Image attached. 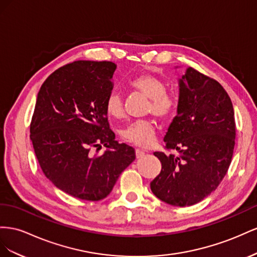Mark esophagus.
Instances as JSON below:
<instances>
[{
	"instance_id": "obj_1",
	"label": "esophagus",
	"mask_w": 257,
	"mask_h": 257,
	"mask_svg": "<svg viewBox=\"0 0 257 257\" xmlns=\"http://www.w3.org/2000/svg\"><path fill=\"white\" fill-rule=\"evenodd\" d=\"M144 155H145V152L143 150H141V149H137L136 150V156H137V158H142Z\"/></svg>"
}]
</instances>
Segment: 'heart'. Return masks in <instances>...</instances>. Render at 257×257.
<instances>
[{"mask_svg": "<svg viewBox=\"0 0 257 257\" xmlns=\"http://www.w3.org/2000/svg\"><path fill=\"white\" fill-rule=\"evenodd\" d=\"M130 87L150 99V104L146 109L148 113H152L160 119H166L174 112L177 105L175 99L172 94L166 92V85L160 78L152 74H143L131 80ZM104 108L107 116L111 118H122L124 111L120 94L115 91L109 93ZM120 137L123 141L146 148L155 140V127L152 120H137L121 129Z\"/></svg>", "mask_w": 257, "mask_h": 257, "instance_id": "1", "label": "heart"}]
</instances>
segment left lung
<instances>
[{"label":"left lung","instance_id":"8db88e82","mask_svg":"<svg viewBox=\"0 0 257 257\" xmlns=\"http://www.w3.org/2000/svg\"><path fill=\"white\" fill-rule=\"evenodd\" d=\"M233 116L230 98L219 83L187 68L179 78L177 116L164 138L166 148L179 155L154 153L161 163L160 173L151 182L158 199L186 207L214 192L231 163Z\"/></svg>","mask_w":257,"mask_h":257}]
</instances>
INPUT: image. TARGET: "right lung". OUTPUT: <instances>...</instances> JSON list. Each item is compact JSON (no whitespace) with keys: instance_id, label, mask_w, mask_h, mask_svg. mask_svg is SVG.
I'll return each instance as SVG.
<instances>
[{"instance_id":"obj_1","label":"right lung","mask_w":257,"mask_h":257,"mask_svg":"<svg viewBox=\"0 0 257 257\" xmlns=\"http://www.w3.org/2000/svg\"><path fill=\"white\" fill-rule=\"evenodd\" d=\"M116 68L109 61H74L50 74L36 99L30 126L36 158L57 188L82 200L104 199L136 159L131 146L115 141L104 108ZM101 145L108 150L93 156Z\"/></svg>"}]
</instances>
